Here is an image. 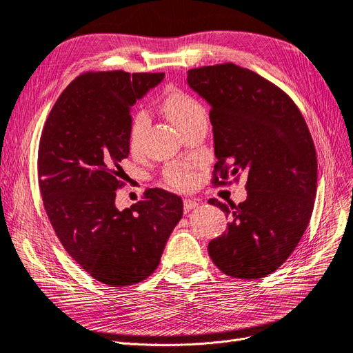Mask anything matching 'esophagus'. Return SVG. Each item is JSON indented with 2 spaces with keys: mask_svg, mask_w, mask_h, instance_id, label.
Listing matches in <instances>:
<instances>
[{
  "mask_svg": "<svg viewBox=\"0 0 353 353\" xmlns=\"http://www.w3.org/2000/svg\"><path fill=\"white\" fill-rule=\"evenodd\" d=\"M198 202L193 201V199H183V210L185 212H189L190 210H193V208H196Z\"/></svg>",
  "mask_w": 353,
  "mask_h": 353,
  "instance_id": "34e87169",
  "label": "esophagus"
}]
</instances>
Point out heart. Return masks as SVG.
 <instances>
[{
    "mask_svg": "<svg viewBox=\"0 0 353 353\" xmlns=\"http://www.w3.org/2000/svg\"><path fill=\"white\" fill-rule=\"evenodd\" d=\"M159 109L170 122L179 128L181 134H185L192 126L206 121L203 103L189 91L177 87H170L165 90V93L159 101ZM147 125V116L143 113L138 112L132 116L128 129V145L130 152L137 154L141 150ZM164 181L167 186L173 189L188 190L196 181V173L185 165L170 164L164 170Z\"/></svg>",
    "mask_w": 353,
    "mask_h": 353,
    "instance_id": "obj_1",
    "label": "heart"
}]
</instances>
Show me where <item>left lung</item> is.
<instances>
[{
  "mask_svg": "<svg viewBox=\"0 0 353 353\" xmlns=\"http://www.w3.org/2000/svg\"><path fill=\"white\" fill-rule=\"evenodd\" d=\"M188 83L211 104L212 185L247 177L244 202L208 201L231 215L208 253L227 276L265 278L295 250L314 208L317 155L310 129L282 88L240 65L193 68Z\"/></svg>",
  "mask_w": 353,
  "mask_h": 353,
  "instance_id": "left-lung-1",
  "label": "left lung"
}]
</instances>
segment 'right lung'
I'll use <instances>...</instances> for the list:
<instances>
[{
    "mask_svg": "<svg viewBox=\"0 0 353 353\" xmlns=\"http://www.w3.org/2000/svg\"><path fill=\"white\" fill-rule=\"evenodd\" d=\"M164 72L87 71L62 91L37 151L39 190L63 249L88 275L109 286L152 275L183 215L177 194L147 189L142 201L114 206L121 161L128 159L130 108Z\"/></svg>",
    "mask_w": 353,
    "mask_h": 353,
    "instance_id": "1",
    "label": "right lung"
}]
</instances>
